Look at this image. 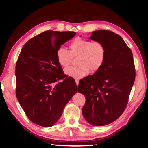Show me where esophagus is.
<instances>
[{
	"label": "esophagus",
	"mask_w": 148,
	"mask_h": 148,
	"mask_svg": "<svg viewBox=\"0 0 148 148\" xmlns=\"http://www.w3.org/2000/svg\"><path fill=\"white\" fill-rule=\"evenodd\" d=\"M79 80H78V79H76V85H77V86L78 85V84H79Z\"/></svg>",
	"instance_id": "34e87169"
}]
</instances>
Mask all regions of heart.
<instances>
[{"label": "heart", "instance_id": "1", "mask_svg": "<svg viewBox=\"0 0 148 148\" xmlns=\"http://www.w3.org/2000/svg\"><path fill=\"white\" fill-rule=\"evenodd\" d=\"M69 51L60 47L56 51V60L62 67L66 69L71 65L72 56H79L77 67L66 69L69 76L81 79L89 73L99 71L102 67L106 59V48L100 41L84 39L80 37L74 39L69 45Z\"/></svg>", "mask_w": 148, "mask_h": 148}]
</instances>
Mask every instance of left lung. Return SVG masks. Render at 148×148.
Listing matches in <instances>:
<instances>
[{
  "label": "left lung",
  "instance_id": "1",
  "mask_svg": "<svg viewBox=\"0 0 148 148\" xmlns=\"http://www.w3.org/2000/svg\"><path fill=\"white\" fill-rule=\"evenodd\" d=\"M90 39L102 42L106 59L99 71L80 80L78 92L86 102L82 114L93 126L116 120L126 109L136 77L132 52L120 36L110 30L92 32Z\"/></svg>",
  "mask_w": 148,
  "mask_h": 148
}]
</instances>
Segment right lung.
Returning <instances> with one entry per match:
<instances>
[{
  "label": "right lung",
  "mask_w": 148,
  "mask_h": 148,
  "mask_svg": "<svg viewBox=\"0 0 148 148\" xmlns=\"http://www.w3.org/2000/svg\"><path fill=\"white\" fill-rule=\"evenodd\" d=\"M75 32L47 30L25 44L16 65V95L30 120L40 126L56 123L77 88L65 75L56 53Z\"/></svg>",
  "instance_id": "obj_1"
}]
</instances>
